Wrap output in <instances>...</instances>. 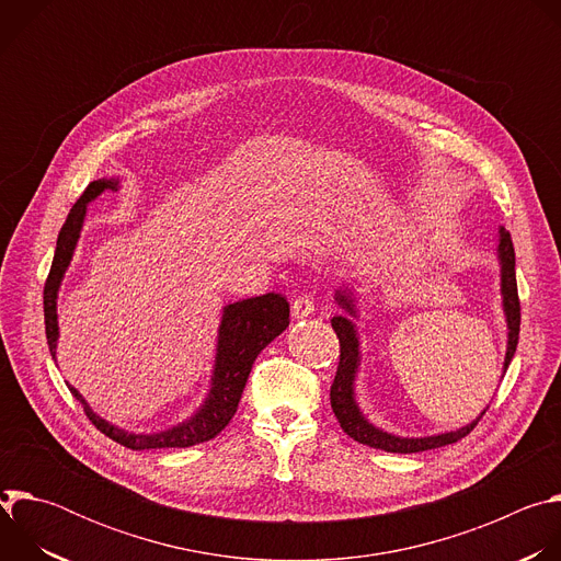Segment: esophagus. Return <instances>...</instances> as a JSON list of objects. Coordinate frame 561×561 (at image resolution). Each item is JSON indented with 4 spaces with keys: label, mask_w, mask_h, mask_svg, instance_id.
<instances>
[{
    "label": "esophagus",
    "mask_w": 561,
    "mask_h": 561,
    "mask_svg": "<svg viewBox=\"0 0 561 561\" xmlns=\"http://www.w3.org/2000/svg\"><path fill=\"white\" fill-rule=\"evenodd\" d=\"M290 310H293V317H295V319H304V317L312 314V310H314L312 295H299V297H295Z\"/></svg>",
    "instance_id": "1"
}]
</instances>
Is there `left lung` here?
Instances as JSON below:
<instances>
[{
  "label": "left lung",
  "instance_id": "left-lung-1",
  "mask_svg": "<svg viewBox=\"0 0 561 561\" xmlns=\"http://www.w3.org/2000/svg\"><path fill=\"white\" fill-rule=\"evenodd\" d=\"M500 264H502V295H504V312H506V322H508V348H506V359H504V373L515 355L517 348V340H519V295H517V279H515V249H513V239L511 234L500 228ZM337 304L342 308H346V312L355 314V304L348 290H337L335 293ZM331 324L337 333L340 340V366L335 373V381L331 386V407L335 417L340 420L344 433L348 437H353L359 444H366L370 448H379L386 453H422V450H431V448H439V446H448L459 442L461 437H466L477 424L486 415V411L479 415L472 424L453 431V433H444V435H433V437H397L390 433H383L379 428H375L362 413L359 407L355 404V375H357V366H359V342H357V331L355 324L351 322L348 317H333Z\"/></svg>",
  "mask_w": 561,
  "mask_h": 561
}]
</instances>
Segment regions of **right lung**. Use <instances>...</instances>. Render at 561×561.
<instances>
[{"instance_id": "add662e5", "label": "right lung", "mask_w": 561, "mask_h": 561, "mask_svg": "<svg viewBox=\"0 0 561 561\" xmlns=\"http://www.w3.org/2000/svg\"><path fill=\"white\" fill-rule=\"evenodd\" d=\"M104 191H117V180H98L87 186V191L79 195L75 206L70 208L59 237H57V249L53 257L50 273L46 277L44 286V322H46V340L50 355L55 359L57 348V290L61 284V277L70 264L72 251L77 247L79 230H82L87 206ZM290 322V306L284 295L266 293L260 297L242 299L228 304L221 314L219 324V340H217V357H215V373H213V386L206 397L202 409L186 422L162 431V433H128L124 428H117L95 415L87 399L79 394L72 386L70 392L75 399H79L84 407L87 417L93 422L98 431H102L113 442L133 448V450H148V448H188L202 442L213 439L219 435L226 424L237 413V404L242 399L247 379L251 375V368L257 359V355L282 333L286 331Z\"/></svg>"}]
</instances>
